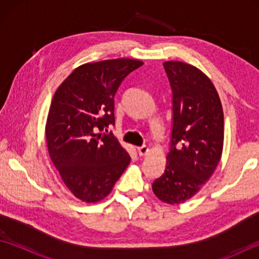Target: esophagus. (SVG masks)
<instances>
[{
  "mask_svg": "<svg viewBox=\"0 0 259 259\" xmlns=\"http://www.w3.org/2000/svg\"><path fill=\"white\" fill-rule=\"evenodd\" d=\"M137 150H138V153H139V156H146L147 153H148V151H149V148H148L147 146H141V147H138L137 148Z\"/></svg>",
  "mask_w": 259,
  "mask_h": 259,
  "instance_id": "obj_1",
  "label": "esophagus"
}]
</instances>
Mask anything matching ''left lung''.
Segmentation results:
<instances>
[{
	"instance_id": "obj_1",
	"label": "left lung",
	"mask_w": 259,
	"mask_h": 259,
	"mask_svg": "<svg viewBox=\"0 0 259 259\" xmlns=\"http://www.w3.org/2000/svg\"><path fill=\"white\" fill-rule=\"evenodd\" d=\"M172 92V128L167 164L152 184L159 199L178 205L211 177L222 156L224 113L212 82L179 61L163 63Z\"/></svg>"
}]
</instances>
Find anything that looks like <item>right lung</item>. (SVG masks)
Listing matches in <instances>:
<instances>
[{"label": "right lung", "instance_id": "1", "mask_svg": "<svg viewBox=\"0 0 259 259\" xmlns=\"http://www.w3.org/2000/svg\"><path fill=\"white\" fill-rule=\"evenodd\" d=\"M142 64L131 59L87 63L54 93L46 129L49 153L65 186L82 201L103 199L130 162L112 131L105 133L114 125L115 93Z\"/></svg>", "mask_w": 259, "mask_h": 259}]
</instances>
